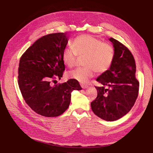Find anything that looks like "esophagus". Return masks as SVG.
I'll return each instance as SVG.
<instances>
[{"mask_svg":"<svg viewBox=\"0 0 153 153\" xmlns=\"http://www.w3.org/2000/svg\"><path fill=\"white\" fill-rule=\"evenodd\" d=\"M81 87H82L83 88H88V86L87 85H81Z\"/></svg>","mask_w":153,"mask_h":153,"instance_id":"34e87169","label":"esophagus"}]
</instances>
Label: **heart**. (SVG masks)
<instances>
[{
  "label": "heart",
  "mask_w": 153,
  "mask_h": 153,
  "mask_svg": "<svg viewBox=\"0 0 153 153\" xmlns=\"http://www.w3.org/2000/svg\"><path fill=\"white\" fill-rule=\"evenodd\" d=\"M72 48L63 49L62 60L65 65L72 67L76 64L77 56L85 55L83 68L70 70L67 76L82 83L93 77L95 70L98 73L107 71L114 60V49L111 45L102 42L89 34H83L75 38L71 42Z\"/></svg>",
  "instance_id": "heart-1"
}]
</instances>
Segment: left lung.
Masks as SVG:
<instances>
[{
	"mask_svg": "<svg viewBox=\"0 0 153 153\" xmlns=\"http://www.w3.org/2000/svg\"><path fill=\"white\" fill-rule=\"evenodd\" d=\"M115 56L111 66L97 81L102 85L95 87L97 98L91 102L94 114L107 121H114L132 109L139 93L136 78V66L132 53L125 45L111 38Z\"/></svg>",
	"mask_w": 153,
	"mask_h": 153,
	"instance_id": "1",
	"label": "left lung"
}]
</instances>
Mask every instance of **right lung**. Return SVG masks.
Returning <instances> with one entry per match:
<instances>
[{"label": "right lung", "instance_id": "1", "mask_svg": "<svg viewBox=\"0 0 153 153\" xmlns=\"http://www.w3.org/2000/svg\"><path fill=\"white\" fill-rule=\"evenodd\" d=\"M66 33L49 34L39 38L21 56L18 69V85L28 105L42 116L58 117L68 108L71 93L81 90L74 79L51 85L60 79L65 70L62 60L68 43Z\"/></svg>", "mask_w": 153, "mask_h": 153}]
</instances>
